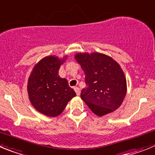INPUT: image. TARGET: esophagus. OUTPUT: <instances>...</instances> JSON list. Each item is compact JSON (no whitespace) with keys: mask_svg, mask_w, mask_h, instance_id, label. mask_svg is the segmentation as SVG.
Listing matches in <instances>:
<instances>
[{"mask_svg":"<svg viewBox=\"0 0 155 155\" xmlns=\"http://www.w3.org/2000/svg\"><path fill=\"white\" fill-rule=\"evenodd\" d=\"M74 90H75V92H76V93L78 95V96L80 94V89H79V87H77V86H76V87H74Z\"/></svg>","mask_w":155,"mask_h":155,"instance_id":"1","label":"esophagus"}]
</instances>
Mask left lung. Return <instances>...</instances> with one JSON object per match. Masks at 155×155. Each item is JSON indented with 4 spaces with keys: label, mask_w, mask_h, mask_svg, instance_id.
I'll return each instance as SVG.
<instances>
[{
    "label": "left lung",
    "mask_w": 155,
    "mask_h": 155,
    "mask_svg": "<svg viewBox=\"0 0 155 155\" xmlns=\"http://www.w3.org/2000/svg\"><path fill=\"white\" fill-rule=\"evenodd\" d=\"M76 61L84 71L86 87L81 98L99 117L111 113L124 101L127 81L119 64L101 53H78Z\"/></svg>",
    "instance_id": "8db88e82"
}]
</instances>
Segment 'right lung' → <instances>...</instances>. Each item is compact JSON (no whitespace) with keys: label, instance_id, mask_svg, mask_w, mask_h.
Segmentation results:
<instances>
[{"label":"right lung","instance_id":"right-lung-1","mask_svg":"<svg viewBox=\"0 0 155 155\" xmlns=\"http://www.w3.org/2000/svg\"><path fill=\"white\" fill-rule=\"evenodd\" d=\"M65 58L61 60L58 57H45L35 66L28 79L31 103L38 112L48 117L59 115L76 95L68 81L58 75Z\"/></svg>","mask_w":155,"mask_h":155}]
</instances>
